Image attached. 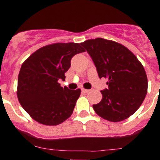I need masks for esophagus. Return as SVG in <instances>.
Masks as SVG:
<instances>
[{
	"label": "esophagus",
	"mask_w": 160,
	"mask_h": 160,
	"mask_svg": "<svg viewBox=\"0 0 160 160\" xmlns=\"http://www.w3.org/2000/svg\"><path fill=\"white\" fill-rule=\"evenodd\" d=\"M90 92V90H88V89H82V92L83 93H88Z\"/></svg>",
	"instance_id": "34e87169"
}]
</instances>
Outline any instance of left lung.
Instances as JSON below:
<instances>
[{
  "mask_svg": "<svg viewBox=\"0 0 160 160\" xmlns=\"http://www.w3.org/2000/svg\"><path fill=\"white\" fill-rule=\"evenodd\" d=\"M92 58L99 78H108L100 102L93 105L98 115L110 122L123 121L142 104L148 78L142 64L125 46L98 38L80 43Z\"/></svg>",
  "mask_w": 160,
  "mask_h": 160,
  "instance_id": "1",
  "label": "left lung"
}]
</instances>
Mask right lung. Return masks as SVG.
<instances>
[{"label": "right lung", "instance_id": "right-lung-1", "mask_svg": "<svg viewBox=\"0 0 160 160\" xmlns=\"http://www.w3.org/2000/svg\"><path fill=\"white\" fill-rule=\"evenodd\" d=\"M79 43H54L33 53L22 65L18 77L17 97L34 120L57 125L72 114L80 89L61 87L74 55L84 52Z\"/></svg>", "mask_w": 160, "mask_h": 160}]
</instances>
